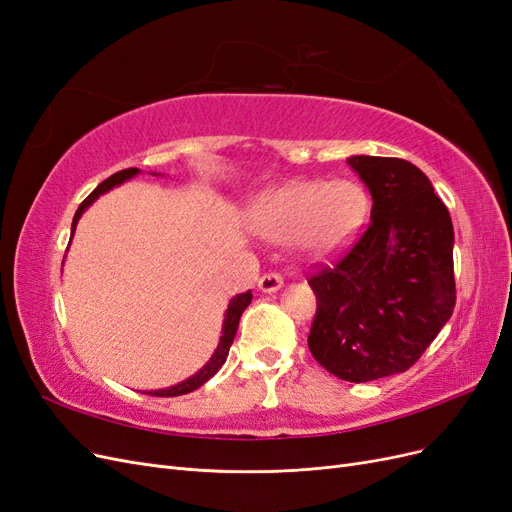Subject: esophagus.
Returning <instances> with one entry per match:
<instances>
[{
  "mask_svg": "<svg viewBox=\"0 0 512 512\" xmlns=\"http://www.w3.org/2000/svg\"><path fill=\"white\" fill-rule=\"evenodd\" d=\"M284 286V277L277 273H265L258 280V290L260 292H277Z\"/></svg>",
  "mask_w": 512,
  "mask_h": 512,
  "instance_id": "1",
  "label": "esophagus"
}]
</instances>
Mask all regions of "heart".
<instances>
[{
	"label": "heart",
	"mask_w": 512,
	"mask_h": 512,
	"mask_svg": "<svg viewBox=\"0 0 512 512\" xmlns=\"http://www.w3.org/2000/svg\"><path fill=\"white\" fill-rule=\"evenodd\" d=\"M365 213L367 196L359 183L305 179L260 194L247 224L265 239L290 241L309 260H327L350 243Z\"/></svg>",
	"instance_id": "1"
}]
</instances>
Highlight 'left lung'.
Returning <instances> with one entry per match:
<instances>
[{
  "mask_svg": "<svg viewBox=\"0 0 512 512\" xmlns=\"http://www.w3.org/2000/svg\"><path fill=\"white\" fill-rule=\"evenodd\" d=\"M371 194V222L333 267L316 273L314 359L348 382L412 367L455 309L448 209L421 168L399 158L350 156Z\"/></svg>",
  "mask_w": 512,
  "mask_h": 512,
  "instance_id": "left-lung-1",
  "label": "left lung"
}]
</instances>
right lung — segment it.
Returning <instances> with one entry per match:
<instances>
[{
    "instance_id": "1",
    "label": "right lung",
    "mask_w": 512,
    "mask_h": 512,
    "mask_svg": "<svg viewBox=\"0 0 512 512\" xmlns=\"http://www.w3.org/2000/svg\"><path fill=\"white\" fill-rule=\"evenodd\" d=\"M138 173H141V170H138V168H126V170H119V173H115V175H111L108 179H104V181L98 185V188L83 200L81 207L76 209L74 220H72V237H74L76 224H79V220H81V215H83L91 205H94L102 194H106L108 190H113L115 185H121L123 181H128V179L136 177ZM153 175H158V173H153ZM250 303H252V290H247V292H243V294H237V297L230 299L228 309H226V314H224V324H222V335H220L218 348H215V352L211 354V359H209L203 367H200L194 376L185 378L183 382H179V384H175V386H168V389L145 391V393H147V395H156V397H177V395H185V393H192V391L200 389V386H203L209 378H213L215 374H218L220 367L226 363V356H228V350H230V346H232V339H235V335H237L241 314L245 312V307L250 305Z\"/></svg>"
}]
</instances>
